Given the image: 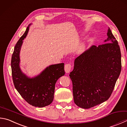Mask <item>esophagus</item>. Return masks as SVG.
<instances>
[{
  "label": "esophagus",
  "instance_id": "obj_1",
  "mask_svg": "<svg viewBox=\"0 0 127 127\" xmlns=\"http://www.w3.org/2000/svg\"><path fill=\"white\" fill-rule=\"evenodd\" d=\"M64 70L66 73H69L71 70V65L70 64H66L64 66Z\"/></svg>",
  "mask_w": 127,
  "mask_h": 127
}]
</instances>
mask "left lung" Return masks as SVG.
<instances>
[{
    "label": "left lung",
    "mask_w": 127,
    "mask_h": 127,
    "mask_svg": "<svg viewBox=\"0 0 127 127\" xmlns=\"http://www.w3.org/2000/svg\"><path fill=\"white\" fill-rule=\"evenodd\" d=\"M105 44L92 45L74 61L69 77L74 102L84 109L107 100L121 71V53L109 28Z\"/></svg>",
    "instance_id": "obj_1"
}]
</instances>
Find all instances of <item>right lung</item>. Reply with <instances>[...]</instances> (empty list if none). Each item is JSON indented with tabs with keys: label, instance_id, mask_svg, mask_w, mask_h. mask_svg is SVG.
Listing matches in <instances>:
<instances>
[{
	"label": "right lung",
	"instance_id": "right-lung-1",
	"mask_svg": "<svg viewBox=\"0 0 127 127\" xmlns=\"http://www.w3.org/2000/svg\"><path fill=\"white\" fill-rule=\"evenodd\" d=\"M16 44L11 57V67L14 84L25 101L34 107L42 108L50 104L54 99L55 85L58 79L65 74L64 64H52L33 77H29L20 67V52L29 27Z\"/></svg>",
	"mask_w": 127,
	"mask_h": 127
}]
</instances>
